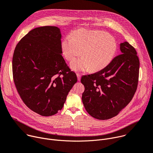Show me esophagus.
<instances>
[{
	"label": "esophagus",
	"mask_w": 153,
	"mask_h": 153,
	"mask_svg": "<svg viewBox=\"0 0 153 153\" xmlns=\"http://www.w3.org/2000/svg\"><path fill=\"white\" fill-rule=\"evenodd\" d=\"M77 80H79V81H80V78H81V76L79 74H77Z\"/></svg>",
	"instance_id": "esophagus-1"
}]
</instances>
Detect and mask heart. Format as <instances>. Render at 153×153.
<instances>
[{"instance_id": "1", "label": "heart", "mask_w": 153, "mask_h": 153, "mask_svg": "<svg viewBox=\"0 0 153 153\" xmlns=\"http://www.w3.org/2000/svg\"><path fill=\"white\" fill-rule=\"evenodd\" d=\"M61 48L68 61L83 54L84 57L70 64L73 70L80 72L90 69L96 71L105 68L115 57L118 46L115 39L106 32L82 29L75 31L72 36L65 37Z\"/></svg>"}]
</instances>
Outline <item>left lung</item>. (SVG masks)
<instances>
[{"instance_id":"1","label":"left lung","mask_w":153,"mask_h":153,"mask_svg":"<svg viewBox=\"0 0 153 153\" xmlns=\"http://www.w3.org/2000/svg\"><path fill=\"white\" fill-rule=\"evenodd\" d=\"M120 48L121 54L108 66L81 77L85 87L83 104L87 112L98 120L117 116L131 102L137 88L140 62L137 52L126 41Z\"/></svg>"}]
</instances>
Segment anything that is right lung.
Here are the masks:
<instances>
[{
	"label": "right lung",
	"mask_w": 153,
	"mask_h": 153,
	"mask_svg": "<svg viewBox=\"0 0 153 153\" xmlns=\"http://www.w3.org/2000/svg\"><path fill=\"white\" fill-rule=\"evenodd\" d=\"M61 39L59 27H37L20 40L14 51L16 89L24 104L41 116H52L62 110L77 81L62 57Z\"/></svg>",
	"instance_id": "obj_1"
}]
</instances>
